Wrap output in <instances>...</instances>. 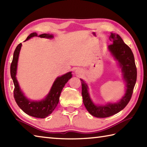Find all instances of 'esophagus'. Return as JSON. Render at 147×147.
Listing matches in <instances>:
<instances>
[{"label":"esophagus","mask_w":147,"mask_h":147,"mask_svg":"<svg viewBox=\"0 0 147 147\" xmlns=\"http://www.w3.org/2000/svg\"><path fill=\"white\" fill-rule=\"evenodd\" d=\"M75 73L78 76H81L83 73V70L81 68H77L75 70Z\"/></svg>","instance_id":"1"}]
</instances>
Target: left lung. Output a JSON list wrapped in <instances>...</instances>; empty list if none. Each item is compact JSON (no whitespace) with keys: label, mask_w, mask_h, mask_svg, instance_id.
<instances>
[{"label":"left lung","mask_w":147,"mask_h":147,"mask_svg":"<svg viewBox=\"0 0 147 147\" xmlns=\"http://www.w3.org/2000/svg\"><path fill=\"white\" fill-rule=\"evenodd\" d=\"M110 40L112 41V44L108 46L109 51L117 61L119 66L121 69L123 80L126 83V91L118 102H108L105 105H96L90 97L87 83L80 79L82 81L83 104L89 113L96 117H110L123 110L131 98L136 82L137 71L131 50L117 34L111 33Z\"/></svg>","instance_id":"obj_1"}]
</instances>
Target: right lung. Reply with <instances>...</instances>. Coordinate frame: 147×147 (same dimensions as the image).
I'll return each instance as SVG.
<instances>
[{
	"label": "right lung",
	"mask_w": 147,
	"mask_h": 147,
	"mask_svg": "<svg viewBox=\"0 0 147 147\" xmlns=\"http://www.w3.org/2000/svg\"><path fill=\"white\" fill-rule=\"evenodd\" d=\"M37 36L40 38L49 39L54 38V35L52 34L43 33L38 35L37 33L35 32L31 33L27 37L25 41L32 37ZM21 46L22 44L20 43L16 48L13 54V59L11 64V76L14 85V99L21 110L28 115L37 118H45L51 114L57 107L62 88H64L68 80L73 76L72 72H68L63 75L57 77L54 81L51 90L45 98L38 101L31 100L24 95L16 78L18 62Z\"/></svg>",
	"instance_id": "obj_1"
}]
</instances>
